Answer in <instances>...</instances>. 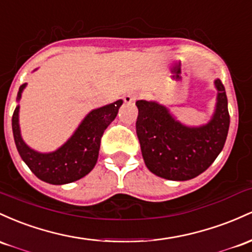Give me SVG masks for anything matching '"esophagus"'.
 Listing matches in <instances>:
<instances>
[{"instance_id":"obj_1","label":"esophagus","mask_w":252,"mask_h":252,"mask_svg":"<svg viewBox=\"0 0 252 252\" xmlns=\"http://www.w3.org/2000/svg\"><path fill=\"white\" fill-rule=\"evenodd\" d=\"M135 98H137V94H134V93H128V94H126L125 96H124V101H125L126 103L134 102Z\"/></svg>"}]
</instances>
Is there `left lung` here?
I'll return each mask as SVG.
<instances>
[{"label":"left lung","instance_id":"1","mask_svg":"<svg viewBox=\"0 0 252 252\" xmlns=\"http://www.w3.org/2000/svg\"><path fill=\"white\" fill-rule=\"evenodd\" d=\"M217 102L207 124L188 126L157 101L138 100L135 123L145 165L152 174L171 181H187L210 168L221 152L230 127L227 97L214 80Z\"/></svg>","mask_w":252,"mask_h":252}]
</instances>
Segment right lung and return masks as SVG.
I'll use <instances>...</instances> for the list:
<instances>
[{
	"label": "right lung",
	"instance_id": "add662e5",
	"mask_svg": "<svg viewBox=\"0 0 252 252\" xmlns=\"http://www.w3.org/2000/svg\"><path fill=\"white\" fill-rule=\"evenodd\" d=\"M26 87L27 83H25L19 88L16 102H20L22 92ZM123 102V100H118L90 111L71 137L52 152L36 151L22 139L19 124L20 104L18 103L13 114L12 127L19 155L38 179L50 185H66L82 179L94 169L98 158L101 137L104 129L117 117Z\"/></svg>",
	"mask_w": 252,
	"mask_h": 252
}]
</instances>
